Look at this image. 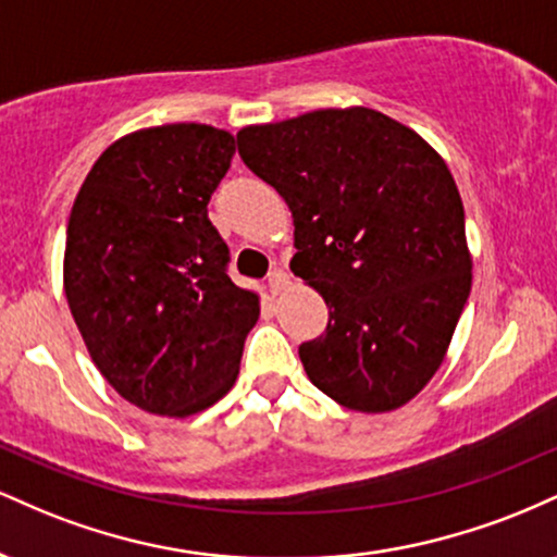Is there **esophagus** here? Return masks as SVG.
Wrapping results in <instances>:
<instances>
[{
  "mask_svg": "<svg viewBox=\"0 0 557 557\" xmlns=\"http://www.w3.org/2000/svg\"><path fill=\"white\" fill-rule=\"evenodd\" d=\"M285 285H287V274L283 270H272L267 274V287L272 290V296H277L280 290H285Z\"/></svg>",
  "mask_w": 557,
  "mask_h": 557,
  "instance_id": "1",
  "label": "esophagus"
}]
</instances>
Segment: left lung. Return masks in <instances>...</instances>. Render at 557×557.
<instances>
[{
	"instance_id": "obj_1",
	"label": "left lung",
	"mask_w": 557,
	"mask_h": 557,
	"mask_svg": "<svg viewBox=\"0 0 557 557\" xmlns=\"http://www.w3.org/2000/svg\"><path fill=\"white\" fill-rule=\"evenodd\" d=\"M238 154L290 207V270L330 309L327 330L298 348L309 380L363 413L411 400L437 372L471 290L447 164L367 107L243 127Z\"/></svg>"
}]
</instances>
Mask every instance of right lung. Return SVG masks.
Here are the masks:
<instances>
[{"mask_svg": "<svg viewBox=\"0 0 557 557\" xmlns=\"http://www.w3.org/2000/svg\"><path fill=\"white\" fill-rule=\"evenodd\" d=\"M233 154L212 125L131 133L96 159L70 212V314L104 380L159 417L220 400L259 319L207 212Z\"/></svg>", "mask_w": 557, "mask_h": 557, "instance_id": "right-lung-1", "label": "right lung"}]
</instances>
